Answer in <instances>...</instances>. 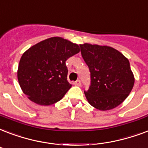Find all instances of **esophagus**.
Returning <instances> with one entry per match:
<instances>
[{
	"mask_svg": "<svg viewBox=\"0 0 148 148\" xmlns=\"http://www.w3.org/2000/svg\"><path fill=\"white\" fill-rule=\"evenodd\" d=\"M74 85H76V86H81L82 83H81V81H80V80H77L76 82H74Z\"/></svg>",
	"mask_w": 148,
	"mask_h": 148,
	"instance_id": "1",
	"label": "esophagus"
}]
</instances>
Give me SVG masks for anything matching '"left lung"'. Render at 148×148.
Wrapping results in <instances>:
<instances>
[{"label": "left lung", "instance_id": "8db88e82", "mask_svg": "<svg viewBox=\"0 0 148 148\" xmlns=\"http://www.w3.org/2000/svg\"><path fill=\"white\" fill-rule=\"evenodd\" d=\"M80 47L91 72V86L84 92L89 104L101 111L119 106L128 97L135 82L128 59L108 46L84 43Z\"/></svg>", "mask_w": 148, "mask_h": 148}]
</instances>
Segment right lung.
<instances>
[{"label": "right lung", "mask_w": 148, "mask_h": 148, "mask_svg": "<svg viewBox=\"0 0 148 148\" xmlns=\"http://www.w3.org/2000/svg\"><path fill=\"white\" fill-rule=\"evenodd\" d=\"M80 52L79 46L62 37H51L31 47L22 54L17 76L29 100L50 106L71 88L67 82L66 60Z\"/></svg>", "instance_id": "obj_1"}]
</instances>
